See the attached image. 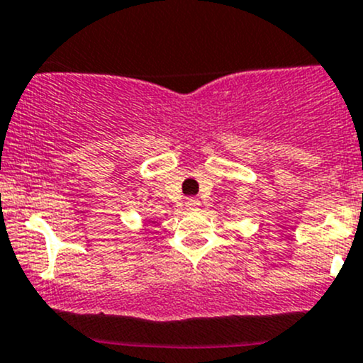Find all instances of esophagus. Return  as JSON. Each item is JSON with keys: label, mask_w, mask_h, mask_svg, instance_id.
<instances>
[{"label": "esophagus", "mask_w": 363, "mask_h": 363, "mask_svg": "<svg viewBox=\"0 0 363 363\" xmlns=\"http://www.w3.org/2000/svg\"><path fill=\"white\" fill-rule=\"evenodd\" d=\"M201 206V201L196 199V197H190V199L185 201V208L186 211H196Z\"/></svg>", "instance_id": "esophagus-1"}]
</instances>
